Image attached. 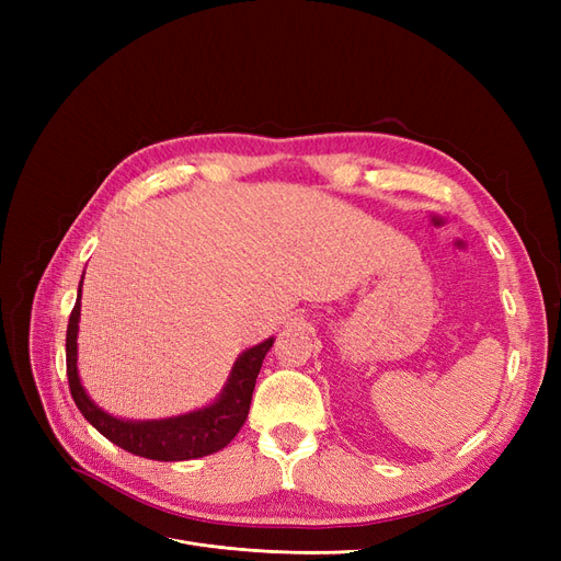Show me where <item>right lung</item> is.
I'll use <instances>...</instances> for the list:
<instances>
[{"label":"right lung","mask_w":561,"mask_h":561,"mask_svg":"<svg viewBox=\"0 0 561 561\" xmlns=\"http://www.w3.org/2000/svg\"><path fill=\"white\" fill-rule=\"evenodd\" d=\"M79 297H81V283H79ZM79 297L75 309L67 322V339H65V353H67V383H70V393L91 426L103 433L110 443L118 445L122 449L151 458V461H186V458H198L215 454L227 447L236 433L248 419L250 400L254 381L262 369L264 355L274 346V339H266L264 344L252 346L245 351L239 360H236L229 383L225 388L222 398L206 410L184 414L178 419L165 421H122L105 414L100 407L91 402V398L83 393L77 375V330H79Z\"/></svg>","instance_id":"right-lung-1"}]
</instances>
